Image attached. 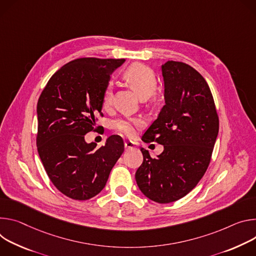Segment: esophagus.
<instances>
[{
    "mask_svg": "<svg viewBox=\"0 0 256 256\" xmlns=\"http://www.w3.org/2000/svg\"><path fill=\"white\" fill-rule=\"evenodd\" d=\"M124 146H125L126 150H132V148H135V144L133 142V141L128 140V141H125V142H124Z\"/></svg>",
    "mask_w": 256,
    "mask_h": 256,
    "instance_id": "34e87169",
    "label": "esophagus"
}]
</instances>
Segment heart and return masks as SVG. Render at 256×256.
I'll return each mask as SVG.
<instances>
[{"instance_id": "heart-1", "label": "heart", "mask_w": 256, "mask_h": 256, "mask_svg": "<svg viewBox=\"0 0 256 256\" xmlns=\"http://www.w3.org/2000/svg\"><path fill=\"white\" fill-rule=\"evenodd\" d=\"M124 78L139 94L141 98L152 96L158 86V81L154 71L144 64H133L129 66L124 72ZM112 100V86L108 83L104 90L102 96V104L104 108H108ZM142 125V120L139 118L119 119L114 122L112 127L118 133L132 137L135 134V129Z\"/></svg>"}]
</instances>
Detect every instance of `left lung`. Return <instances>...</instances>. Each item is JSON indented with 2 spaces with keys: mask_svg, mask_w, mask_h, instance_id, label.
I'll return each instance as SVG.
<instances>
[{
  "mask_svg": "<svg viewBox=\"0 0 256 256\" xmlns=\"http://www.w3.org/2000/svg\"><path fill=\"white\" fill-rule=\"evenodd\" d=\"M164 102L158 119L142 136L164 152L152 158L141 148L144 162L135 179L150 200L176 202L204 177L218 133V116L206 79L191 66L168 61L162 66Z\"/></svg>",
  "mask_w": 256,
  "mask_h": 256,
  "instance_id": "obj_1",
  "label": "left lung"
}]
</instances>
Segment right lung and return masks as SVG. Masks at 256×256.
Listing matches in <instances>:
<instances>
[{
	"label": "right lung",
	"mask_w": 256,
	"mask_h": 256,
	"mask_svg": "<svg viewBox=\"0 0 256 256\" xmlns=\"http://www.w3.org/2000/svg\"><path fill=\"white\" fill-rule=\"evenodd\" d=\"M124 59L80 58L56 71L38 102L36 146L54 187L75 200H88L106 186L124 152L123 139L110 136L104 146L86 144L84 135L102 116L110 76Z\"/></svg>",
	"instance_id": "1"
}]
</instances>
